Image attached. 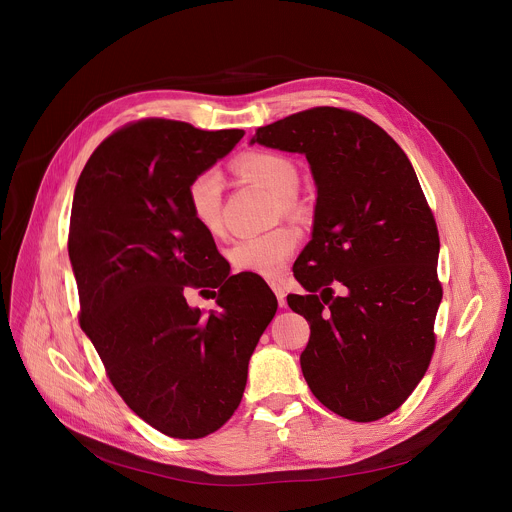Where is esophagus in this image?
Segmentation results:
<instances>
[{"label":"esophagus","instance_id":"34e87169","mask_svg":"<svg viewBox=\"0 0 512 512\" xmlns=\"http://www.w3.org/2000/svg\"><path fill=\"white\" fill-rule=\"evenodd\" d=\"M271 289L275 291V296H277L279 306H281V308H285V304H287V302H285V296H287V294H285V287H283L281 283H271Z\"/></svg>","mask_w":512,"mask_h":512}]
</instances>
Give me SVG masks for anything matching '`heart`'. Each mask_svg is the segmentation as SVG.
Instances as JSON below:
<instances>
[{
    "instance_id": "1",
    "label": "heart",
    "mask_w": 512,
    "mask_h": 512,
    "mask_svg": "<svg viewBox=\"0 0 512 512\" xmlns=\"http://www.w3.org/2000/svg\"><path fill=\"white\" fill-rule=\"evenodd\" d=\"M239 172L249 180L263 184L277 196L283 214H296L294 194L300 188L298 166L273 152H253L239 160ZM186 206L192 221L208 235L223 229V176L218 170L198 172L186 188ZM300 237L294 229L279 227L263 235L237 239L229 249V261L237 271L275 279L281 275L287 259L298 249Z\"/></svg>"
}]
</instances>
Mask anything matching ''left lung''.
Returning a JSON list of instances; mask_svg holds the SVG:
<instances>
[{
    "label": "left lung",
    "instance_id": "1",
    "mask_svg": "<svg viewBox=\"0 0 512 512\" xmlns=\"http://www.w3.org/2000/svg\"><path fill=\"white\" fill-rule=\"evenodd\" d=\"M251 143L304 154L318 188L312 241L294 265L310 294L287 296L310 322L304 379L340 417L377 421L423 379L442 302L440 235L415 170L385 129L338 107L259 127Z\"/></svg>",
    "mask_w": 512,
    "mask_h": 512
}]
</instances>
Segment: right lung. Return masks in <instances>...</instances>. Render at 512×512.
Instances as JSON below:
<instances>
[{"instance_id": "1", "label": "right lung", "mask_w": 512, "mask_h": 512, "mask_svg": "<svg viewBox=\"0 0 512 512\" xmlns=\"http://www.w3.org/2000/svg\"><path fill=\"white\" fill-rule=\"evenodd\" d=\"M243 135L172 119L129 123L93 152L72 198L81 328L127 407L178 440L231 419L277 310L265 281L229 275L186 206L188 182ZM188 286L216 288L219 308L208 317L190 309Z\"/></svg>"}]
</instances>
